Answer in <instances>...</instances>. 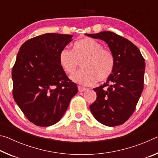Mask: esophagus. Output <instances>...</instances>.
<instances>
[{"instance_id":"1","label":"esophagus","mask_w":158,"mask_h":158,"mask_svg":"<svg viewBox=\"0 0 158 158\" xmlns=\"http://www.w3.org/2000/svg\"><path fill=\"white\" fill-rule=\"evenodd\" d=\"M78 90H79V92H83V91H85V90H86L87 89H86V88H85V87L81 86V85H79Z\"/></svg>"}]
</instances>
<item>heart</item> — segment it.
Segmentation results:
<instances>
[{"label": "heart", "mask_w": 158, "mask_h": 158, "mask_svg": "<svg viewBox=\"0 0 158 158\" xmlns=\"http://www.w3.org/2000/svg\"><path fill=\"white\" fill-rule=\"evenodd\" d=\"M63 70L73 74L81 63V70L71 77L73 81L89 85L107 80L114 73L116 59L113 52L95 40L84 37L74 42L73 50L64 48L58 55Z\"/></svg>", "instance_id": "heart-1"}]
</instances>
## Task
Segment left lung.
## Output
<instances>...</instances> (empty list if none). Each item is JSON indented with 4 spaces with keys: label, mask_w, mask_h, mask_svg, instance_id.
I'll return each mask as SVG.
<instances>
[{
    "label": "left lung",
    "mask_w": 158,
    "mask_h": 158,
    "mask_svg": "<svg viewBox=\"0 0 158 158\" xmlns=\"http://www.w3.org/2000/svg\"><path fill=\"white\" fill-rule=\"evenodd\" d=\"M100 39L113 52L116 66L107 81L95 88L97 98L90 110L102 124H123L132 116L143 89L145 61L139 49L127 39L111 31L85 34Z\"/></svg>",
    "instance_id": "1"
}]
</instances>
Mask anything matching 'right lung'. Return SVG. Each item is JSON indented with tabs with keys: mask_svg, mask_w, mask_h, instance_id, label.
Segmentation results:
<instances>
[{
	"mask_svg": "<svg viewBox=\"0 0 158 158\" xmlns=\"http://www.w3.org/2000/svg\"><path fill=\"white\" fill-rule=\"evenodd\" d=\"M73 35L46 33L26 41L12 70V95L25 116L37 126L60 121L78 92L58 61Z\"/></svg>",
	"mask_w": 158,
	"mask_h": 158,
	"instance_id": "1",
	"label": "right lung"
}]
</instances>
